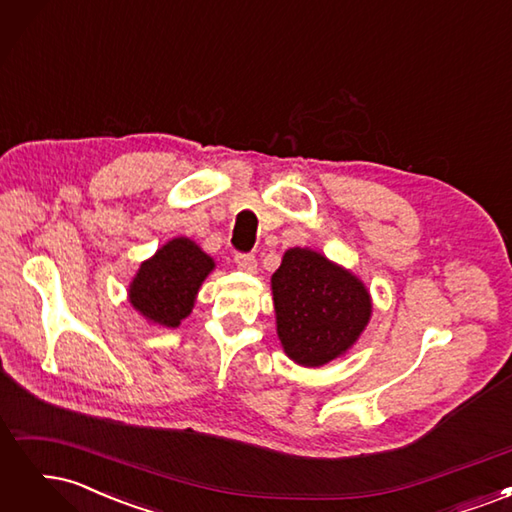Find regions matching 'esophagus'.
Returning a JSON list of instances; mask_svg holds the SVG:
<instances>
[{"mask_svg":"<svg viewBox=\"0 0 512 512\" xmlns=\"http://www.w3.org/2000/svg\"><path fill=\"white\" fill-rule=\"evenodd\" d=\"M235 262H237V267L241 271H245V273H254L256 267H258L256 256L254 254H247V252H237L235 254Z\"/></svg>","mask_w":512,"mask_h":512,"instance_id":"34e87169","label":"esophagus"}]
</instances>
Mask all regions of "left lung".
I'll list each match as a JSON object with an SVG mask.
<instances>
[{"instance_id": "8db88e82", "label": "left lung", "mask_w": 512, "mask_h": 512, "mask_svg": "<svg viewBox=\"0 0 512 512\" xmlns=\"http://www.w3.org/2000/svg\"><path fill=\"white\" fill-rule=\"evenodd\" d=\"M271 288L280 342L290 359L305 367L344 354L371 316L363 282L312 250H288Z\"/></svg>"}]
</instances>
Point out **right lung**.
I'll list each match as a JSON object with an SVG mask.
<instances>
[{
    "instance_id": "add662e5",
    "label": "right lung",
    "mask_w": 512,
    "mask_h": 512,
    "mask_svg": "<svg viewBox=\"0 0 512 512\" xmlns=\"http://www.w3.org/2000/svg\"><path fill=\"white\" fill-rule=\"evenodd\" d=\"M213 267V258L190 239L168 241L138 269L130 286V303L151 322L179 327L192 312L196 292Z\"/></svg>"
}]
</instances>
